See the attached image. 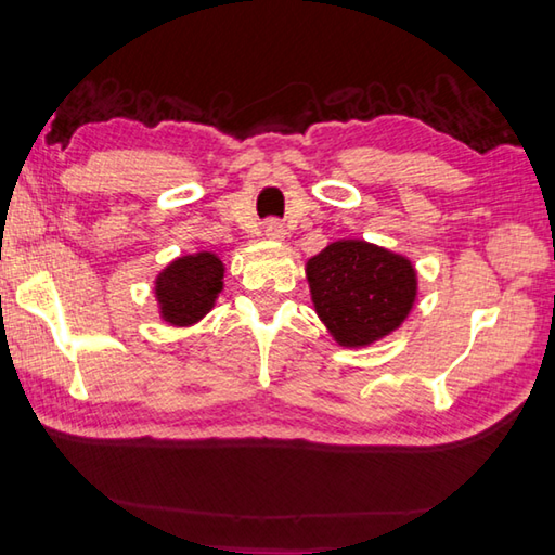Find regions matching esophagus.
Here are the masks:
<instances>
[{
  "mask_svg": "<svg viewBox=\"0 0 555 555\" xmlns=\"http://www.w3.org/2000/svg\"><path fill=\"white\" fill-rule=\"evenodd\" d=\"M264 235L271 237V241H284V237H286V225L281 223L279 219H269L264 223Z\"/></svg>",
  "mask_w": 555,
  "mask_h": 555,
  "instance_id": "1",
  "label": "esophagus"
}]
</instances>
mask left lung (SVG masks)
<instances>
[{"mask_svg":"<svg viewBox=\"0 0 555 555\" xmlns=\"http://www.w3.org/2000/svg\"><path fill=\"white\" fill-rule=\"evenodd\" d=\"M314 310L341 346H365L395 332L416 298L409 259L363 241L324 247L308 262Z\"/></svg>","mask_w":555,"mask_h":555,"instance_id":"8db88e82","label":"left lung"}]
</instances>
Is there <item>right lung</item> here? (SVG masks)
Instances as JSON below:
<instances>
[{
	"label": "right lung",
	"instance_id": "right-lung-1",
	"mask_svg": "<svg viewBox=\"0 0 555 555\" xmlns=\"http://www.w3.org/2000/svg\"><path fill=\"white\" fill-rule=\"evenodd\" d=\"M223 264L219 257L199 253L176 259L156 281L160 312L170 324H192L211 310L223 286Z\"/></svg>",
	"mask_w": 555,
	"mask_h": 555
}]
</instances>
